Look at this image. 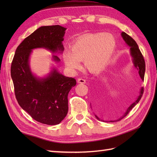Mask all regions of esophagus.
<instances>
[{
	"mask_svg": "<svg viewBox=\"0 0 157 157\" xmlns=\"http://www.w3.org/2000/svg\"><path fill=\"white\" fill-rule=\"evenodd\" d=\"M78 82L79 83V84H85L86 80L83 78H78Z\"/></svg>",
	"mask_w": 157,
	"mask_h": 157,
	"instance_id": "obj_1",
	"label": "esophagus"
}]
</instances>
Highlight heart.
Returning a JSON list of instances; mask_svg holds the SVG:
<instances>
[{"instance_id":"b5f03b06","label":"heart","mask_w":157,"mask_h":157,"mask_svg":"<svg viewBox=\"0 0 157 157\" xmlns=\"http://www.w3.org/2000/svg\"><path fill=\"white\" fill-rule=\"evenodd\" d=\"M116 44L114 36L109 33L90 34L73 42L71 52L63 54V60L71 71L79 68V61H84L86 69L97 72L104 68L111 59Z\"/></svg>"}]
</instances>
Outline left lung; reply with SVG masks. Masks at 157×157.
<instances>
[{
    "mask_svg": "<svg viewBox=\"0 0 157 157\" xmlns=\"http://www.w3.org/2000/svg\"><path fill=\"white\" fill-rule=\"evenodd\" d=\"M121 36L124 40L125 42L127 43L129 47L130 51H131V55L133 57V61H134V65L136 68L138 69L139 71V75L140 76L141 79L144 80V73H145V61L144 56H143L141 51H140V48L137 44V43L133 39L131 36H129L126 33L123 32L121 33ZM144 93V88H142L140 90V96L137 100L132 104L129 106V107L127 109L126 112L121 116L119 119L114 120V121H109V122H115L119 121L121 120L128 115V113L131 111V110L134 107V106L138 104V102L140 101L142 96ZM109 102L108 101V99H106L104 96L101 94H98V93H95L94 96H93V111L95 113V117L97 119L100 120L101 121L108 122V121H106V119L109 118L110 115V111L109 108Z\"/></svg>",
    "mask_w": 157,
    "mask_h": 157,
    "instance_id": "8db88e82",
    "label": "left lung"
}]
</instances>
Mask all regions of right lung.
<instances>
[{"instance_id": "right-lung-1", "label": "right lung", "mask_w": 157, "mask_h": 157, "mask_svg": "<svg viewBox=\"0 0 157 157\" xmlns=\"http://www.w3.org/2000/svg\"><path fill=\"white\" fill-rule=\"evenodd\" d=\"M65 29L59 25L39 28L17 46L11 63V75L17 101L32 118L43 124L57 125L65 117L67 96L76 80L56 69L46 78H35L29 69V56L36 48H46L52 52L63 51ZM53 57L60 61L57 56Z\"/></svg>"}]
</instances>
